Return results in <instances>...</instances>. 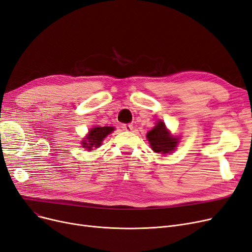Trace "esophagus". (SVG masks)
I'll return each mask as SVG.
<instances>
[{
    "mask_svg": "<svg viewBox=\"0 0 252 252\" xmlns=\"http://www.w3.org/2000/svg\"><path fill=\"white\" fill-rule=\"evenodd\" d=\"M123 129L124 130H126V132H132L133 130V126L130 124H127V125H123Z\"/></svg>",
    "mask_w": 252,
    "mask_h": 252,
    "instance_id": "obj_1",
    "label": "esophagus"
}]
</instances>
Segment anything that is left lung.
Instances as JSON below:
<instances>
[{
	"mask_svg": "<svg viewBox=\"0 0 252 252\" xmlns=\"http://www.w3.org/2000/svg\"><path fill=\"white\" fill-rule=\"evenodd\" d=\"M147 139L153 151L158 153H169L177 145V138L169 135L162 122H158L147 134Z\"/></svg>",
	"mask_w": 252,
	"mask_h": 252,
	"instance_id": "1",
	"label": "left lung"
}]
</instances>
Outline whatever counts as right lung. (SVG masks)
Segmentation results:
<instances>
[{
	"label": "right lung",
	"mask_w": 252,
	"mask_h": 252,
	"mask_svg": "<svg viewBox=\"0 0 252 252\" xmlns=\"http://www.w3.org/2000/svg\"><path fill=\"white\" fill-rule=\"evenodd\" d=\"M114 130L113 126H95L90 130L87 138L82 142V147L92 150L93 147L101 146V142L104 138Z\"/></svg>",
	"instance_id": "add662e5"
}]
</instances>
